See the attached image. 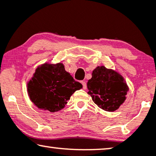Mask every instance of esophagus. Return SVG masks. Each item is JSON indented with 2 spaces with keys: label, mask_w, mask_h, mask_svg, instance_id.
I'll list each match as a JSON object with an SVG mask.
<instances>
[{
  "label": "esophagus",
  "mask_w": 156,
  "mask_h": 156,
  "mask_svg": "<svg viewBox=\"0 0 156 156\" xmlns=\"http://www.w3.org/2000/svg\"><path fill=\"white\" fill-rule=\"evenodd\" d=\"M81 83H82V86H83V89H87V83L84 82V81H82V82H81Z\"/></svg>",
  "instance_id": "obj_1"
}]
</instances>
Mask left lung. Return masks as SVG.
<instances>
[{
	"label": "left lung",
	"instance_id": "obj_1",
	"mask_svg": "<svg viewBox=\"0 0 156 156\" xmlns=\"http://www.w3.org/2000/svg\"><path fill=\"white\" fill-rule=\"evenodd\" d=\"M92 77L87 82L88 94L93 101L106 112H114L125 101L129 87L122 76L104 66L93 70Z\"/></svg>",
	"mask_w": 156,
	"mask_h": 156
}]
</instances>
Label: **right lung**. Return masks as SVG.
Masks as SVG:
<instances>
[{"instance_id":"1","label":"right lung","mask_w":156,"mask_h":156,"mask_svg":"<svg viewBox=\"0 0 156 156\" xmlns=\"http://www.w3.org/2000/svg\"><path fill=\"white\" fill-rule=\"evenodd\" d=\"M27 85L31 101L38 108L50 112L62 109L74 91L82 88L61 62L38 66Z\"/></svg>"}]
</instances>
